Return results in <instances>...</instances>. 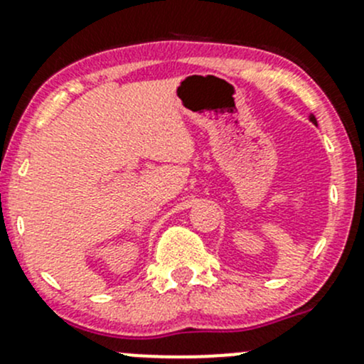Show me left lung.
I'll use <instances>...</instances> for the list:
<instances>
[{
  "instance_id": "1",
  "label": "left lung",
  "mask_w": 364,
  "mask_h": 364,
  "mask_svg": "<svg viewBox=\"0 0 364 364\" xmlns=\"http://www.w3.org/2000/svg\"><path fill=\"white\" fill-rule=\"evenodd\" d=\"M310 121H311V123H314V124H317V119H315L314 114H311V116H310Z\"/></svg>"
}]
</instances>
